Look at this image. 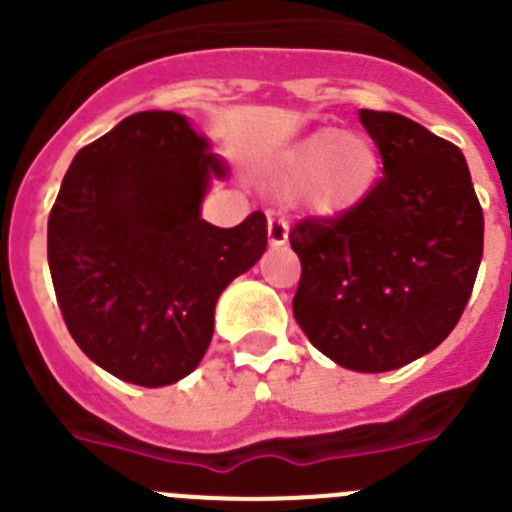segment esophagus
<instances>
[{
  "label": "esophagus",
  "instance_id": "obj_1",
  "mask_svg": "<svg viewBox=\"0 0 512 512\" xmlns=\"http://www.w3.org/2000/svg\"><path fill=\"white\" fill-rule=\"evenodd\" d=\"M288 222L283 217H270L267 219V240H270V247H283L288 242Z\"/></svg>",
  "mask_w": 512,
  "mask_h": 512
}]
</instances>
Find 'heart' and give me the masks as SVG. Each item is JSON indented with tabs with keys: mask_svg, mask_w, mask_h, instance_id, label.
<instances>
[{
	"mask_svg": "<svg viewBox=\"0 0 512 512\" xmlns=\"http://www.w3.org/2000/svg\"><path fill=\"white\" fill-rule=\"evenodd\" d=\"M379 176V154L364 136L323 128L295 143L275 164V186L285 194L308 189L310 204L321 214L356 207Z\"/></svg>",
	"mask_w": 512,
	"mask_h": 512,
	"instance_id": "b5f03b06",
	"label": "heart"
}]
</instances>
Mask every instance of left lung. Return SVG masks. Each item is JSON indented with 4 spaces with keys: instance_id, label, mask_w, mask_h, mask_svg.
<instances>
[{
    "instance_id": "1",
    "label": "left lung",
    "mask_w": 512,
    "mask_h": 512,
    "mask_svg": "<svg viewBox=\"0 0 512 512\" xmlns=\"http://www.w3.org/2000/svg\"><path fill=\"white\" fill-rule=\"evenodd\" d=\"M384 176L348 212L290 229L300 257L293 315L343 369L381 374L434 351L460 321L485 219L455 143L384 111H361Z\"/></svg>"
}]
</instances>
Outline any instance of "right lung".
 <instances>
[{"mask_svg":"<svg viewBox=\"0 0 512 512\" xmlns=\"http://www.w3.org/2000/svg\"><path fill=\"white\" fill-rule=\"evenodd\" d=\"M227 166L184 116L143 111L75 154L47 222L57 305L80 351L128 384L166 386L197 369L214 305L267 247V219H202Z\"/></svg>","mask_w":512,"mask_h":512,"instance_id":"1","label":"right lung"}]
</instances>
